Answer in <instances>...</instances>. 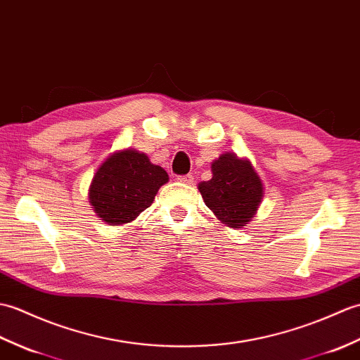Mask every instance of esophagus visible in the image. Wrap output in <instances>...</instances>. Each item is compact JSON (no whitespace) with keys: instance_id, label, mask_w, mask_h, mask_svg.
I'll return each mask as SVG.
<instances>
[{"instance_id":"34e87169","label":"esophagus","mask_w":360,"mask_h":360,"mask_svg":"<svg viewBox=\"0 0 360 360\" xmlns=\"http://www.w3.org/2000/svg\"><path fill=\"white\" fill-rule=\"evenodd\" d=\"M177 180L180 183H183V185H193V183H194V177L191 174H188V175H179Z\"/></svg>"}]
</instances>
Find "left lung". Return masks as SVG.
<instances>
[{
	"label": "left lung",
	"instance_id": "left-lung-1",
	"mask_svg": "<svg viewBox=\"0 0 360 360\" xmlns=\"http://www.w3.org/2000/svg\"><path fill=\"white\" fill-rule=\"evenodd\" d=\"M212 179L198 183L205 205L223 225L242 229L257 214L263 183L248 158L225 153L211 163Z\"/></svg>",
	"mask_w": 360,
	"mask_h": 360
}]
</instances>
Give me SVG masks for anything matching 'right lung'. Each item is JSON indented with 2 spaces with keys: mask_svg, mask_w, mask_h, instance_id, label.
Segmentation results:
<instances>
[{
  "mask_svg": "<svg viewBox=\"0 0 360 360\" xmlns=\"http://www.w3.org/2000/svg\"><path fill=\"white\" fill-rule=\"evenodd\" d=\"M167 180V172L150 163L145 153L132 148L115 150L94 174L89 203L106 225H127L153 205Z\"/></svg>",
  "mask_w": 360,
  "mask_h": 360,
  "instance_id": "obj_1",
  "label": "right lung"
}]
</instances>
